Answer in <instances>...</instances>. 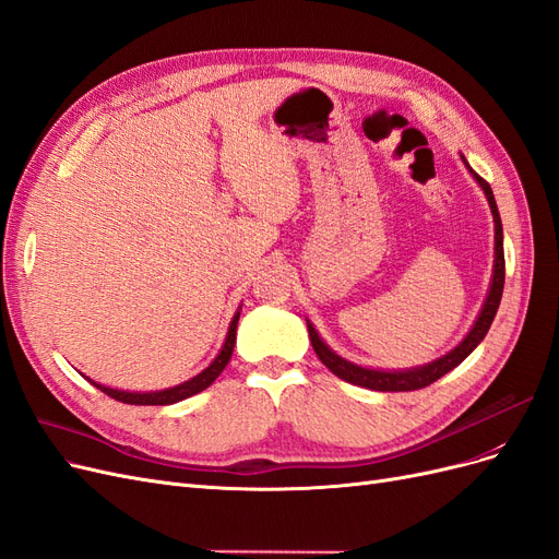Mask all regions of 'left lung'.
I'll use <instances>...</instances> for the list:
<instances>
[{"label":"left lung","mask_w":559,"mask_h":559,"mask_svg":"<svg viewBox=\"0 0 559 559\" xmlns=\"http://www.w3.org/2000/svg\"><path fill=\"white\" fill-rule=\"evenodd\" d=\"M462 162L469 169V174L474 176V181L480 186V190L488 197V204L492 211V221H495V264H492V278H490V290L488 297L483 301V309L478 313V318L474 320L472 330L466 332V336L460 341V344L448 350L445 355L437 357L435 362H427L423 367H411V369H371V367H359L350 359H344L341 355H336L322 336L318 334V330L313 328L311 320H306V328H309V338H311V346L318 353L320 362L325 365L334 376H338L341 381L359 385V388H367V390H378V392H408V390H420L427 388L429 383L439 381L441 376H445L448 371H453L457 365H462L466 357L474 353V348L480 344L488 334L492 320L497 316L499 309V301H501V293H503V274H507V269H503V229H501V218H499V211H497V202H495V194L492 188L483 181V178L469 167V162L464 159Z\"/></svg>","instance_id":"8db88e82"}]
</instances>
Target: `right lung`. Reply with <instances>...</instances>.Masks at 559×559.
<instances>
[{"instance_id": "1", "label": "right lung", "mask_w": 559, "mask_h": 559, "mask_svg": "<svg viewBox=\"0 0 559 559\" xmlns=\"http://www.w3.org/2000/svg\"><path fill=\"white\" fill-rule=\"evenodd\" d=\"M239 311L234 313L231 322H229V330H227V336H225V344L221 348V353L215 355L213 362L200 371L197 376H192L190 381H183L178 383L174 388H165V390H151V392H132V390H118V388H109V385H102V383H95V381H87L93 383L95 388H99L104 394H109V397L122 402V404H136V406H167V404H176V402H183L188 397H192V394L206 390L215 378H218L223 373V369L227 367V362L231 359V350H234V344H237V322H239Z\"/></svg>"}]
</instances>
